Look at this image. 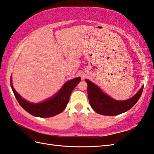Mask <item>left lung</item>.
I'll use <instances>...</instances> for the list:
<instances>
[{
  "mask_svg": "<svg viewBox=\"0 0 154 154\" xmlns=\"http://www.w3.org/2000/svg\"><path fill=\"white\" fill-rule=\"evenodd\" d=\"M87 83V94L91 106L98 114L104 116H116L126 112L135 105L142 93L143 86L134 96L125 100L113 99L104 93L91 81L85 80Z\"/></svg>",
  "mask_w": 154,
  "mask_h": 154,
  "instance_id": "left-lung-1",
  "label": "left lung"
}]
</instances>
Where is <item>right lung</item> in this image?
<instances>
[{
    "instance_id": "1",
    "label": "right lung",
    "mask_w": 154,
    "mask_h": 154,
    "mask_svg": "<svg viewBox=\"0 0 154 154\" xmlns=\"http://www.w3.org/2000/svg\"><path fill=\"white\" fill-rule=\"evenodd\" d=\"M80 81L81 77H79L67 81L54 96L38 103L28 102L16 92L12 85V76L11 77V86L20 105L26 111L34 116L49 118L63 112L69 100L71 93Z\"/></svg>"
}]
</instances>
